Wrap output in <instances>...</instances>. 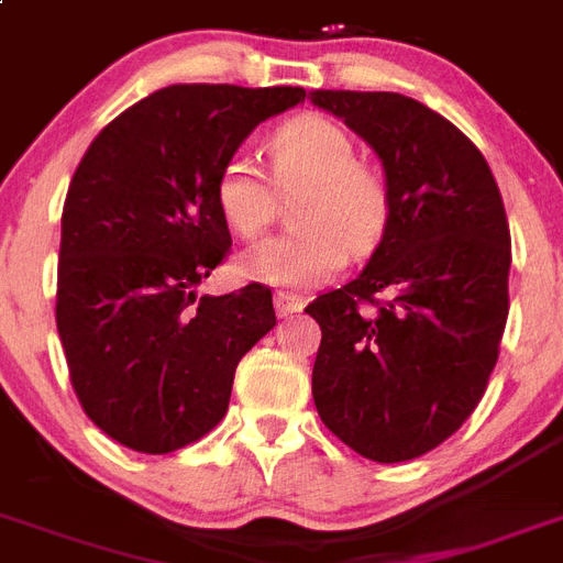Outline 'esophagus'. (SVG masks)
I'll return each instance as SVG.
<instances>
[{
	"label": "esophagus",
	"mask_w": 563,
	"mask_h": 563,
	"mask_svg": "<svg viewBox=\"0 0 563 563\" xmlns=\"http://www.w3.org/2000/svg\"><path fill=\"white\" fill-rule=\"evenodd\" d=\"M274 306H277V314H280V318H289V314L303 311L306 297L295 295V291H277V295H274Z\"/></svg>",
	"instance_id": "34e87169"
}]
</instances>
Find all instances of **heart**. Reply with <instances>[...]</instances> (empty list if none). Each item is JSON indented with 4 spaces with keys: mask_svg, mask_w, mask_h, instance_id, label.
Listing matches in <instances>:
<instances>
[{
    "mask_svg": "<svg viewBox=\"0 0 563 563\" xmlns=\"http://www.w3.org/2000/svg\"><path fill=\"white\" fill-rule=\"evenodd\" d=\"M268 172L252 157L234 154L214 183L217 209L225 225L243 240L260 238L277 214V192L297 194L291 220L295 231L260 243L245 254V277L309 289L329 280L352 249L369 254L391 220V191L386 174L354 159V143L338 122L300 113L266 136Z\"/></svg>",
    "mask_w": 563,
    "mask_h": 563,
    "instance_id": "obj_1",
    "label": "heart"
}]
</instances>
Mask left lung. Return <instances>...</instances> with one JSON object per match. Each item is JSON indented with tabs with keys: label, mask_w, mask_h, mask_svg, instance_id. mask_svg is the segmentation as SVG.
Masks as SVG:
<instances>
[{
	"label": "left lung",
	"mask_w": 563,
	"mask_h": 563,
	"mask_svg": "<svg viewBox=\"0 0 563 563\" xmlns=\"http://www.w3.org/2000/svg\"><path fill=\"white\" fill-rule=\"evenodd\" d=\"M384 163L391 220L369 266L320 295L311 395L349 450L400 464L464 427L509 314V223L478 145L418 99L311 91Z\"/></svg>",
	"instance_id": "8db88e82"
}]
</instances>
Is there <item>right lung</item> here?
<instances>
[{
    "instance_id": "add662e5",
    "label": "right lung",
    "mask_w": 563,
    "mask_h": 563,
    "mask_svg": "<svg viewBox=\"0 0 563 563\" xmlns=\"http://www.w3.org/2000/svg\"><path fill=\"white\" fill-rule=\"evenodd\" d=\"M303 88L172 85L99 131L70 177L56 329L70 386L108 438L177 452L223 420L240 357L274 329L272 289L197 297L231 234L214 183Z\"/></svg>"
}]
</instances>
